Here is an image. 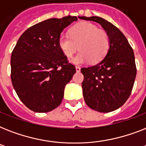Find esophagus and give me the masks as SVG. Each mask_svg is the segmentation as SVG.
Returning a JSON list of instances; mask_svg holds the SVG:
<instances>
[{
    "label": "esophagus",
    "instance_id": "obj_1",
    "mask_svg": "<svg viewBox=\"0 0 146 146\" xmlns=\"http://www.w3.org/2000/svg\"><path fill=\"white\" fill-rule=\"evenodd\" d=\"M76 72H80V66H76Z\"/></svg>",
    "mask_w": 146,
    "mask_h": 146
}]
</instances>
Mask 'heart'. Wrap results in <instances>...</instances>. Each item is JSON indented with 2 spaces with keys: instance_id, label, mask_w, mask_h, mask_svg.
Masks as SVG:
<instances>
[{
  "instance_id": "b5f03b06",
  "label": "heart",
  "mask_w": 146,
  "mask_h": 146,
  "mask_svg": "<svg viewBox=\"0 0 146 146\" xmlns=\"http://www.w3.org/2000/svg\"><path fill=\"white\" fill-rule=\"evenodd\" d=\"M58 45L68 58L76 52L79 46L80 52L72 59L73 64H84L89 60L98 63L104 58L108 50L109 38L104 31L85 22L73 26L70 31V36L66 34L60 35Z\"/></svg>"
}]
</instances>
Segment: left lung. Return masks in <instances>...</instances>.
I'll list each match as a JSON object with an SVG mask.
<instances>
[{
    "instance_id": "obj_1",
    "label": "left lung",
    "mask_w": 146,
    "mask_h": 146,
    "mask_svg": "<svg viewBox=\"0 0 146 146\" xmlns=\"http://www.w3.org/2000/svg\"><path fill=\"white\" fill-rule=\"evenodd\" d=\"M80 18L99 23L109 38L104 58L95 66L81 69L85 102L102 113L115 111L128 99L133 87L136 76L133 50L122 32L110 22L98 17Z\"/></svg>"
}]
</instances>
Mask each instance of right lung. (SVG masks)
I'll return each mask as SVG.
<instances>
[{
	"instance_id": "obj_1",
	"label": "right lung",
	"mask_w": 146,
	"mask_h": 146,
	"mask_svg": "<svg viewBox=\"0 0 146 146\" xmlns=\"http://www.w3.org/2000/svg\"><path fill=\"white\" fill-rule=\"evenodd\" d=\"M74 21L77 17L67 16L38 23L22 34L13 48V86L21 102L35 112H49L59 106L65 86L76 73L58 45L63 30Z\"/></svg>"
}]
</instances>
